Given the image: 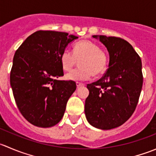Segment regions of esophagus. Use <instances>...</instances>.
<instances>
[{"label": "esophagus", "instance_id": "esophagus-1", "mask_svg": "<svg viewBox=\"0 0 156 156\" xmlns=\"http://www.w3.org/2000/svg\"><path fill=\"white\" fill-rule=\"evenodd\" d=\"M76 85H77V87H82V86H84V84L81 82H76Z\"/></svg>", "mask_w": 156, "mask_h": 156}]
</instances>
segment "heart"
Masks as SVG:
<instances>
[{
  "label": "heart",
  "mask_w": 156,
  "mask_h": 156,
  "mask_svg": "<svg viewBox=\"0 0 156 156\" xmlns=\"http://www.w3.org/2000/svg\"><path fill=\"white\" fill-rule=\"evenodd\" d=\"M61 66L66 72L71 71L79 61L80 67L67 74L70 81H86L91 75L97 76L105 72L108 56L99 45L90 41L84 40L74 45L73 53L66 49L61 53Z\"/></svg>",
  "instance_id": "1"
}]
</instances>
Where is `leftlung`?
I'll use <instances>...</instances> for the list:
<instances>
[{
	"label": "left lung",
	"instance_id": "1",
	"mask_svg": "<svg viewBox=\"0 0 156 156\" xmlns=\"http://www.w3.org/2000/svg\"><path fill=\"white\" fill-rule=\"evenodd\" d=\"M109 54L108 69L98 81L88 84L84 112L92 126L110 130L123 125L134 112L143 86L142 62L124 39L93 35Z\"/></svg>",
	"mask_w": 156,
	"mask_h": 156
}]
</instances>
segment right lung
Here are the masks:
<instances>
[{"label": "right lung", "instance_id": "obj_1", "mask_svg": "<svg viewBox=\"0 0 156 156\" xmlns=\"http://www.w3.org/2000/svg\"><path fill=\"white\" fill-rule=\"evenodd\" d=\"M77 38L66 32L37 31L16 51L10 85L19 110L34 126L53 127L63 117L76 84L56 79L63 75L59 57Z\"/></svg>", "mask_w": 156, "mask_h": 156}]
</instances>
